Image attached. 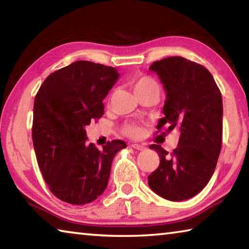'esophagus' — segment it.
Masks as SVG:
<instances>
[{
	"mask_svg": "<svg viewBox=\"0 0 249 249\" xmlns=\"http://www.w3.org/2000/svg\"><path fill=\"white\" fill-rule=\"evenodd\" d=\"M132 147L137 150H145L146 146L145 145H141V144H132Z\"/></svg>",
	"mask_w": 249,
	"mask_h": 249,
	"instance_id": "1",
	"label": "esophagus"
}]
</instances>
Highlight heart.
I'll list each match as a JSON object with an SVG mask.
<instances>
[{"label":"heart","mask_w":249,"mask_h":249,"mask_svg":"<svg viewBox=\"0 0 249 249\" xmlns=\"http://www.w3.org/2000/svg\"><path fill=\"white\" fill-rule=\"evenodd\" d=\"M128 83L138 98L144 94L151 93V92L159 93L158 83L150 75L134 74L128 78ZM122 132L130 138H141L144 135V126L137 122H129V123L123 125Z\"/></svg>","instance_id":"b5f03b06"}]
</instances>
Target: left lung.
I'll return each instance as SVG.
<instances>
[{
    "label": "left lung",
    "instance_id": "1",
    "mask_svg": "<svg viewBox=\"0 0 249 249\" xmlns=\"http://www.w3.org/2000/svg\"><path fill=\"white\" fill-rule=\"evenodd\" d=\"M163 83L167 100L165 117L157 133L180 130L172 153L150 145L160 158L159 167L148 176L151 190L170 201L196 196L213 176L222 148V94L205 67L182 57H168L149 67Z\"/></svg>",
    "mask_w": 249,
    "mask_h": 249
}]
</instances>
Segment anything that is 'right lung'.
Listing matches in <instances>:
<instances>
[{
	"label": "right lung",
	"mask_w": 249,
	"mask_h": 249,
	"mask_svg": "<svg viewBox=\"0 0 249 249\" xmlns=\"http://www.w3.org/2000/svg\"><path fill=\"white\" fill-rule=\"evenodd\" d=\"M119 77L113 67L79 60L50 73L35 96L37 162L49 190L67 203L87 204L102 195L113 158L126 147L114 140L99 150L86 133V126L104 114L102 100Z\"/></svg>",
	"instance_id": "add662e5"
}]
</instances>
